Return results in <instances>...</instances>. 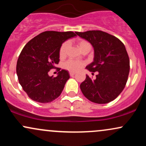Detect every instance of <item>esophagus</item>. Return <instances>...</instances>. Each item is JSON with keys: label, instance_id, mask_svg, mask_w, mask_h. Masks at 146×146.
<instances>
[{"label": "esophagus", "instance_id": "1", "mask_svg": "<svg viewBox=\"0 0 146 146\" xmlns=\"http://www.w3.org/2000/svg\"><path fill=\"white\" fill-rule=\"evenodd\" d=\"M69 74H70V75H71V76H73V75H75V73H74V72H70Z\"/></svg>", "mask_w": 146, "mask_h": 146}]
</instances>
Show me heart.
<instances>
[{
	"label": "heart",
	"mask_w": 146,
	"mask_h": 146,
	"mask_svg": "<svg viewBox=\"0 0 146 146\" xmlns=\"http://www.w3.org/2000/svg\"><path fill=\"white\" fill-rule=\"evenodd\" d=\"M88 43L86 41L84 40H80L78 42V46L79 48H81L82 46L84 45L88 44ZM68 46V42H65L64 43H63L62 45L61 46L60 49V57H64L66 54V50H67ZM65 68L66 69L69 70L71 71H78L83 66V63L80 62L74 61V60H68L64 64Z\"/></svg>",
	"instance_id": "obj_1"
}]
</instances>
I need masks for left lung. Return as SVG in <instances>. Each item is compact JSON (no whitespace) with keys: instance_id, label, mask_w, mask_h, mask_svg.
Here are the masks:
<instances>
[{"instance_id":"8db88e82","label":"left lung","mask_w":146,"mask_h":146,"mask_svg":"<svg viewBox=\"0 0 146 146\" xmlns=\"http://www.w3.org/2000/svg\"><path fill=\"white\" fill-rule=\"evenodd\" d=\"M91 44L94 58L86 68L97 72L96 79L88 75L80 84L83 95L90 102L107 104L121 93L128 80L130 60L124 44L116 37L102 31L76 32Z\"/></svg>"}]
</instances>
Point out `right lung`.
<instances>
[{
    "label": "right lung",
    "instance_id": "add662e5",
    "mask_svg": "<svg viewBox=\"0 0 146 146\" xmlns=\"http://www.w3.org/2000/svg\"><path fill=\"white\" fill-rule=\"evenodd\" d=\"M75 36L73 31H44L23 48L17 61L16 73L20 84L33 101L48 103L62 93L70 78L68 71L62 69L55 78L48 73L59 62L62 43Z\"/></svg>",
    "mask_w": 146,
    "mask_h": 146
}]
</instances>
